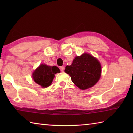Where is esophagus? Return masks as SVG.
<instances>
[{
  "label": "esophagus",
  "mask_w": 133,
  "mask_h": 133,
  "mask_svg": "<svg viewBox=\"0 0 133 133\" xmlns=\"http://www.w3.org/2000/svg\"><path fill=\"white\" fill-rule=\"evenodd\" d=\"M59 69L61 70V71H63V70H64V67H63V66L59 67Z\"/></svg>",
  "instance_id": "esophagus-1"
}]
</instances>
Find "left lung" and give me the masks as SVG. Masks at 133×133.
<instances>
[{
	"label": "left lung",
	"mask_w": 133,
	"mask_h": 133,
	"mask_svg": "<svg viewBox=\"0 0 133 133\" xmlns=\"http://www.w3.org/2000/svg\"><path fill=\"white\" fill-rule=\"evenodd\" d=\"M64 72L71 81L82 90L91 87L99 81L101 74V64L97 59L88 54L76 56L70 66H67Z\"/></svg>",
	"instance_id": "1"
}]
</instances>
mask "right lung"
<instances>
[{
	"label": "right lung",
	"mask_w": 133,
	"mask_h": 133,
	"mask_svg": "<svg viewBox=\"0 0 133 133\" xmlns=\"http://www.w3.org/2000/svg\"><path fill=\"white\" fill-rule=\"evenodd\" d=\"M60 72V70L55 66L41 64L33 72V79L42 87H47L51 84L55 74Z\"/></svg>",
	"instance_id": "obj_1"
}]
</instances>
